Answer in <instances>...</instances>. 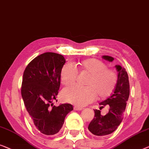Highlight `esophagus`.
I'll list each match as a JSON object with an SVG mask.
<instances>
[{
	"label": "esophagus",
	"mask_w": 149,
	"mask_h": 149,
	"mask_svg": "<svg viewBox=\"0 0 149 149\" xmlns=\"http://www.w3.org/2000/svg\"><path fill=\"white\" fill-rule=\"evenodd\" d=\"M74 109L76 110V111H81L84 109L82 107H77V106H75L74 107Z\"/></svg>",
	"instance_id": "obj_1"
}]
</instances>
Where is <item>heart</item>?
<instances>
[{"instance_id":"heart-1","label":"heart","mask_w":149,"mask_h":149,"mask_svg":"<svg viewBox=\"0 0 149 149\" xmlns=\"http://www.w3.org/2000/svg\"><path fill=\"white\" fill-rule=\"evenodd\" d=\"M80 65L86 72L91 74L88 80V86L71 85L61 92V97L65 101L78 106L86 105L96 99L98 95L100 98H106L114 91L117 81L115 71L107 69V65L96 58H88L81 62ZM77 70L72 63L65 64L60 74L63 84L68 85L75 81Z\"/></svg>"}]
</instances>
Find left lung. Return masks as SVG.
<instances>
[{
  "instance_id": "obj_1",
  "label": "left lung",
  "mask_w": 149,
  "mask_h": 149,
  "mask_svg": "<svg viewBox=\"0 0 149 149\" xmlns=\"http://www.w3.org/2000/svg\"><path fill=\"white\" fill-rule=\"evenodd\" d=\"M102 58L112 62L114 58L104 55ZM118 72L117 81L113 93L108 98L100 102V109L104 106L109 107L108 113L105 116L100 114V111L95 109V117L88 125L89 131L95 136H106L116 130L117 127L122 121L123 113L126 107L127 101L130 95V83L128 75L124 68L121 65H116Z\"/></svg>"
}]
</instances>
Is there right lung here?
<instances>
[{"label": "right lung", "instance_id": "obj_1", "mask_svg": "<svg viewBox=\"0 0 149 149\" xmlns=\"http://www.w3.org/2000/svg\"><path fill=\"white\" fill-rule=\"evenodd\" d=\"M65 63L64 56L54 53H45L33 58L24 72L22 96L25 107L36 128L45 135L58 133L72 104L56 107L61 84L60 74Z\"/></svg>", "mask_w": 149, "mask_h": 149}]
</instances>
